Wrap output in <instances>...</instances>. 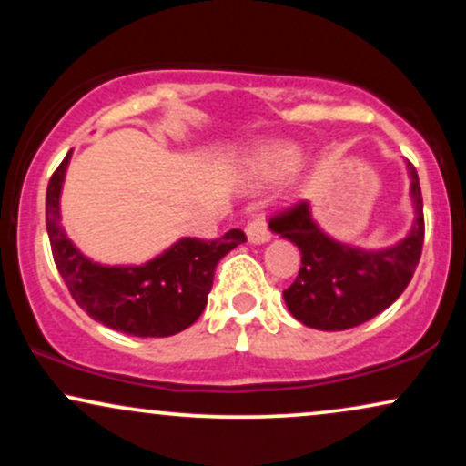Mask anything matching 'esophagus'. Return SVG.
I'll return each instance as SVG.
<instances>
[{
	"mask_svg": "<svg viewBox=\"0 0 466 466\" xmlns=\"http://www.w3.org/2000/svg\"><path fill=\"white\" fill-rule=\"evenodd\" d=\"M245 234H248V240L254 245H260V243H267V240L271 238V232L269 228H267L265 218H254V221L248 223V228H245Z\"/></svg>",
	"mask_w": 466,
	"mask_h": 466,
	"instance_id": "esophagus-1",
	"label": "esophagus"
}]
</instances>
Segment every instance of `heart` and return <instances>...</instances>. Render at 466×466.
<instances>
[{
  "instance_id": "1",
  "label": "heart",
  "mask_w": 466,
  "mask_h": 466,
  "mask_svg": "<svg viewBox=\"0 0 466 466\" xmlns=\"http://www.w3.org/2000/svg\"><path fill=\"white\" fill-rule=\"evenodd\" d=\"M304 157V151L293 142H267L256 147L245 159V173L258 184H269L298 168Z\"/></svg>"
}]
</instances>
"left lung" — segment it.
I'll list each match as a JSON object with an SVG mask.
<instances>
[{
  "mask_svg": "<svg viewBox=\"0 0 466 466\" xmlns=\"http://www.w3.org/2000/svg\"><path fill=\"white\" fill-rule=\"evenodd\" d=\"M408 177L414 221L408 237L390 248L363 249L329 237L315 223L309 201L269 218L271 232L291 240L302 254L296 280L282 293L298 322L318 330L352 329L386 311L405 291L425 237L419 175L410 162Z\"/></svg>",
  "mask_w": 466,
  "mask_h": 466,
  "instance_id": "obj_1",
  "label": "left lung"
}]
</instances>
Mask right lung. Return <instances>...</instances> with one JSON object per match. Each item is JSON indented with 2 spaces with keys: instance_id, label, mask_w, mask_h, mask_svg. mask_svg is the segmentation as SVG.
Wrapping results in <instances>:
<instances>
[{
  "instance_id": "right-lung-1",
  "label": "right lung",
  "mask_w": 466,
  "mask_h": 466,
  "mask_svg": "<svg viewBox=\"0 0 466 466\" xmlns=\"http://www.w3.org/2000/svg\"><path fill=\"white\" fill-rule=\"evenodd\" d=\"M72 151L46 192V228L58 274L96 322L133 337L177 335L203 313L218 260L245 243L240 229L217 240L179 238L142 265H100L67 238L61 226V190Z\"/></svg>"
}]
</instances>
